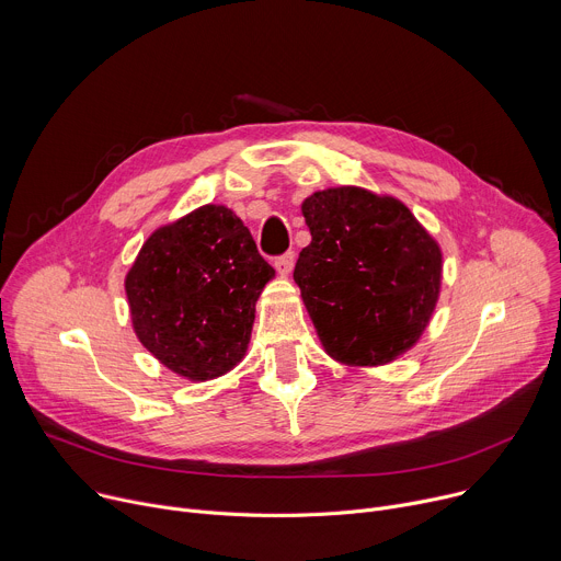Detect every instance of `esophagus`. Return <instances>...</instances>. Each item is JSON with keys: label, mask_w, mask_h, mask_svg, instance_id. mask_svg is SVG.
<instances>
[{"label": "esophagus", "mask_w": 561, "mask_h": 561, "mask_svg": "<svg viewBox=\"0 0 561 561\" xmlns=\"http://www.w3.org/2000/svg\"><path fill=\"white\" fill-rule=\"evenodd\" d=\"M293 266H295V253L293 251L275 257V268H277L279 275H288L293 271Z\"/></svg>", "instance_id": "esophagus-1"}]
</instances>
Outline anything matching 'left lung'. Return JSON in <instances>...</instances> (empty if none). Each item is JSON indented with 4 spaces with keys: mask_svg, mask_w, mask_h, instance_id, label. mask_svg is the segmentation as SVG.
Segmentation results:
<instances>
[{
    "mask_svg": "<svg viewBox=\"0 0 561 561\" xmlns=\"http://www.w3.org/2000/svg\"><path fill=\"white\" fill-rule=\"evenodd\" d=\"M310 244L295 282L327 353L377 366L411 348L435 310L442 253L392 197L342 186L301 204Z\"/></svg>",
    "mask_w": 561,
    "mask_h": 561,
    "instance_id": "1",
    "label": "left lung"
}]
</instances>
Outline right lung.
I'll use <instances>...</instances> for the list:
<instances>
[{
  "label": "right lung",
  "instance_id": "obj_1",
  "mask_svg": "<svg viewBox=\"0 0 561 561\" xmlns=\"http://www.w3.org/2000/svg\"><path fill=\"white\" fill-rule=\"evenodd\" d=\"M273 266L224 206H202L154 230L126 275L139 342L171 370L213 379L244 357L255 301Z\"/></svg>",
  "mask_w": 561,
  "mask_h": 561
}]
</instances>
